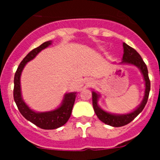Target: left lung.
<instances>
[{"label":"left lung","instance_id":"1","mask_svg":"<svg viewBox=\"0 0 160 160\" xmlns=\"http://www.w3.org/2000/svg\"><path fill=\"white\" fill-rule=\"evenodd\" d=\"M122 46H123V56H122V62L119 64L132 65V66L138 68V70H140L141 73L143 76L144 82H145V91H144L143 98L140 104L131 112L122 114H111V113H109L102 110L98 103L100 98V94L95 91H92L93 107H94L96 115L102 122L111 126V127H114V128L127 125L142 112V111L145 107V105L147 104V102H148L150 89H151V82H150L149 77H148V67H147L146 64L144 63L139 53L135 49L131 48V46H129L124 42L122 44Z\"/></svg>","mask_w":160,"mask_h":160}]
</instances>
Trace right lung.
Instances as JSON below:
<instances>
[{"label":"right lung","mask_w":160,"mask_h":160,"mask_svg":"<svg viewBox=\"0 0 160 160\" xmlns=\"http://www.w3.org/2000/svg\"><path fill=\"white\" fill-rule=\"evenodd\" d=\"M52 44V41L44 42L40 46L35 48L29 52L20 63L14 76L13 98L17 107L25 118L36 125L38 128L45 130H53L60 128L67 122L70 117L73 104L75 102L77 92L66 93L64 94L61 105L53 111L45 112H36L25 103L22 98L21 90V75L25 65L34 58L42 49H46Z\"/></svg>","instance_id":"obj_1"}]
</instances>
